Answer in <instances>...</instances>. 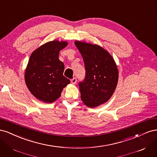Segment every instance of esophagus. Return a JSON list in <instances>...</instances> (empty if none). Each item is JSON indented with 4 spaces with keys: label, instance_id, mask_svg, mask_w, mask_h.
Listing matches in <instances>:
<instances>
[{
    "label": "esophagus",
    "instance_id": "34e87169",
    "mask_svg": "<svg viewBox=\"0 0 157 157\" xmlns=\"http://www.w3.org/2000/svg\"><path fill=\"white\" fill-rule=\"evenodd\" d=\"M77 78H72V79H71V83H72V84H76V83H77Z\"/></svg>",
    "mask_w": 157,
    "mask_h": 157
}]
</instances>
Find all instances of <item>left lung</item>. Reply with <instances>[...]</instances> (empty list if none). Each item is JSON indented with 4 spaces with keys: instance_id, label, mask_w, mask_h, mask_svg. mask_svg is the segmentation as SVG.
<instances>
[{
    "instance_id": "obj_1",
    "label": "left lung",
    "mask_w": 157,
    "mask_h": 157,
    "mask_svg": "<svg viewBox=\"0 0 157 157\" xmlns=\"http://www.w3.org/2000/svg\"><path fill=\"white\" fill-rule=\"evenodd\" d=\"M86 70L79 82L81 99L89 107L107 101L115 92L118 78L117 65L112 56L101 46L76 41Z\"/></svg>"
}]
</instances>
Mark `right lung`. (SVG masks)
Instances as JSON below:
<instances>
[{"label":"right lung","mask_w":157,"mask_h":157,"mask_svg":"<svg viewBox=\"0 0 157 157\" xmlns=\"http://www.w3.org/2000/svg\"><path fill=\"white\" fill-rule=\"evenodd\" d=\"M67 42L51 41L40 46L31 54L25 71L27 86L38 99L52 103L58 99L70 80L64 77V63L59 53Z\"/></svg>","instance_id":"obj_1"}]
</instances>
